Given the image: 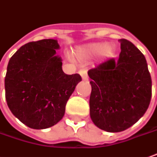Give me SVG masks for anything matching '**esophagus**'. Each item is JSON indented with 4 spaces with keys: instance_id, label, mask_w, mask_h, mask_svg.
Returning <instances> with one entry per match:
<instances>
[{
    "instance_id": "esophagus-1",
    "label": "esophagus",
    "mask_w": 157,
    "mask_h": 157,
    "mask_svg": "<svg viewBox=\"0 0 157 157\" xmlns=\"http://www.w3.org/2000/svg\"><path fill=\"white\" fill-rule=\"evenodd\" d=\"M79 74L82 77V79L83 80H87L88 79V75H87V71L86 70H80L79 71Z\"/></svg>"
}]
</instances>
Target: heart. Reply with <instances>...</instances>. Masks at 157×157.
I'll list each match as a JSON object with an SVG mask.
<instances>
[{"instance_id":"heart-1","label":"heart","mask_w":157,"mask_h":157,"mask_svg":"<svg viewBox=\"0 0 157 157\" xmlns=\"http://www.w3.org/2000/svg\"><path fill=\"white\" fill-rule=\"evenodd\" d=\"M113 52L114 48L110 44L96 42L77 48L73 51V54L78 58H91L99 53L102 57L108 58L113 54Z\"/></svg>"}]
</instances>
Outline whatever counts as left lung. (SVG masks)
Returning <instances> with one entry per match:
<instances>
[{
	"instance_id": "1",
	"label": "left lung",
	"mask_w": 157,
	"mask_h": 157,
	"mask_svg": "<svg viewBox=\"0 0 157 157\" xmlns=\"http://www.w3.org/2000/svg\"><path fill=\"white\" fill-rule=\"evenodd\" d=\"M121 52L88 71L91 86L90 116L107 132H120L144 115L152 81L144 54L129 40H119Z\"/></svg>"
}]
</instances>
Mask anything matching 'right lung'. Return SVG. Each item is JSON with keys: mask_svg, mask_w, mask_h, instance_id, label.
<instances>
[{"mask_svg": "<svg viewBox=\"0 0 157 157\" xmlns=\"http://www.w3.org/2000/svg\"><path fill=\"white\" fill-rule=\"evenodd\" d=\"M58 40L45 39L22 46L9 59L5 95L13 116L27 127L43 130L63 118L66 105L82 80L62 70Z\"/></svg>", "mask_w": 157, "mask_h": 157, "instance_id": "obj_1", "label": "right lung"}]
</instances>
